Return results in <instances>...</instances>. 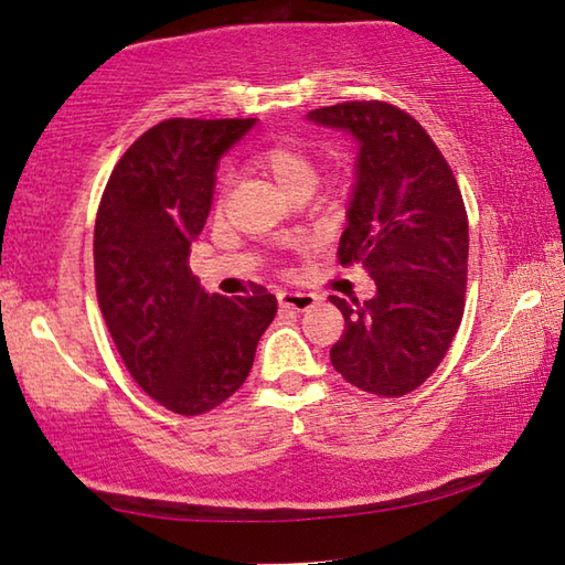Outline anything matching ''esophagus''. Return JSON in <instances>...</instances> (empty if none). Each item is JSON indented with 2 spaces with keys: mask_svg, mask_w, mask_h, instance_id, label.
Here are the masks:
<instances>
[{
  "mask_svg": "<svg viewBox=\"0 0 565 565\" xmlns=\"http://www.w3.org/2000/svg\"><path fill=\"white\" fill-rule=\"evenodd\" d=\"M319 299L313 294H303V291H279V303L281 309H291V311H309L313 303Z\"/></svg>",
  "mask_w": 565,
  "mask_h": 565,
  "instance_id": "esophagus-1",
  "label": "esophagus"
}]
</instances>
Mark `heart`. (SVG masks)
Segmentation results:
<instances>
[{"mask_svg":"<svg viewBox=\"0 0 565 565\" xmlns=\"http://www.w3.org/2000/svg\"><path fill=\"white\" fill-rule=\"evenodd\" d=\"M254 169L269 177L276 189L289 199L296 191H311L317 184V161L299 147H271L252 159Z\"/></svg>","mask_w":565,"mask_h":565,"instance_id":"b5f03b06","label":"heart"}]
</instances>
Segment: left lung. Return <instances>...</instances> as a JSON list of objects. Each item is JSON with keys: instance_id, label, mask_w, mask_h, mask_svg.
<instances>
[{"instance_id": "1", "label": "left lung", "mask_w": 565, "mask_h": 565, "mask_svg": "<svg viewBox=\"0 0 565 565\" xmlns=\"http://www.w3.org/2000/svg\"><path fill=\"white\" fill-rule=\"evenodd\" d=\"M356 141L343 266L361 264L374 299H339L347 329L331 363L361 391L404 396L434 374L463 317L468 218L454 171L420 124L384 102L306 114Z\"/></svg>"}]
</instances>
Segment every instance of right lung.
<instances>
[{
    "mask_svg": "<svg viewBox=\"0 0 565 565\" xmlns=\"http://www.w3.org/2000/svg\"><path fill=\"white\" fill-rule=\"evenodd\" d=\"M256 119H167L114 167L94 226L99 309L131 379L174 414L216 408L244 384L276 296H218L189 269L216 169Z\"/></svg>",
    "mask_w": 565,
    "mask_h": 565,
    "instance_id": "1",
    "label": "right lung"
}]
</instances>
